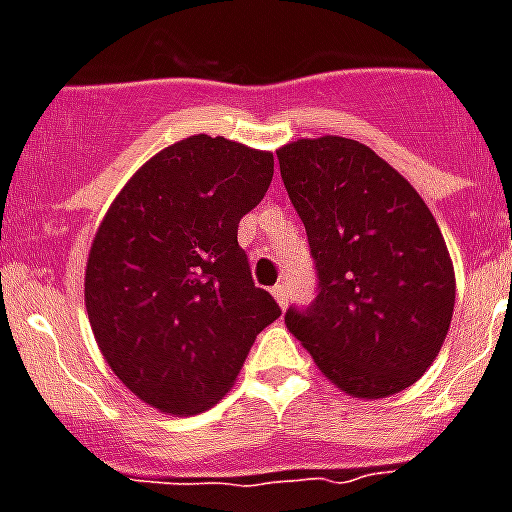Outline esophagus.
<instances>
[{
	"mask_svg": "<svg viewBox=\"0 0 512 512\" xmlns=\"http://www.w3.org/2000/svg\"><path fill=\"white\" fill-rule=\"evenodd\" d=\"M272 295H274V298H277V303H280L282 308H285L287 303H290V290H287L285 282H277V285L272 287Z\"/></svg>",
	"mask_w": 512,
	"mask_h": 512,
	"instance_id": "1",
	"label": "esophagus"
}]
</instances>
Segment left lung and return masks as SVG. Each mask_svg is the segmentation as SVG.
I'll return each mask as SVG.
<instances>
[{"label":"left lung","mask_w":512,"mask_h":512,"mask_svg":"<svg viewBox=\"0 0 512 512\" xmlns=\"http://www.w3.org/2000/svg\"><path fill=\"white\" fill-rule=\"evenodd\" d=\"M277 159L316 269V298L287 308V329L353 398L411 387L453 319L455 272L437 219L398 170L350 138H303Z\"/></svg>","instance_id":"obj_1"}]
</instances>
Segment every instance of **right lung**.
<instances>
[{
	"instance_id": "add662e5",
	"label": "right lung",
	"mask_w": 512,
	"mask_h": 512,
	"mask_svg": "<svg viewBox=\"0 0 512 512\" xmlns=\"http://www.w3.org/2000/svg\"><path fill=\"white\" fill-rule=\"evenodd\" d=\"M269 151L190 135L149 159L99 225L86 308L101 353L143 403L201 413L282 314L253 285L238 225L266 196Z\"/></svg>"
}]
</instances>
